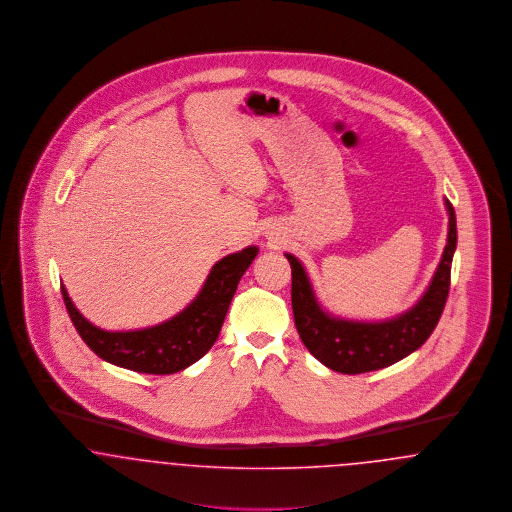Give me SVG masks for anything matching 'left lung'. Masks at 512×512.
<instances>
[{
  "label": "left lung",
  "instance_id": "1",
  "mask_svg": "<svg viewBox=\"0 0 512 512\" xmlns=\"http://www.w3.org/2000/svg\"><path fill=\"white\" fill-rule=\"evenodd\" d=\"M449 212V235L428 291L408 312L387 322H352L325 314L310 279L295 256L285 254L293 273V314L302 343L323 366L341 374H364L387 368L420 349L439 322L451 285V264L457 248V217Z\"/></svg>",
  "mask_w": 512,
  "mask_h": 512
}]
</instances>
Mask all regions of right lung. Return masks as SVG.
Masks as SVG:
<instances>
[{
  "label": "right lung",
  "mask_w": 512,
  "mask_h": 512,
  "mask_svg": "<svg viewBox=\"0 0 512 512\" xmlns=\"http://www.w3.org/2000/svg\"><path fill=\"white\" fill-rule=\"evenodd\" d=\"M256 254L258 248L248 246L219 260L200 295L183 312L148 329L104 331L84 320L63 285L61 295L82 341L100 358L140 374H175L189 368L212 349L237 285Z\"/></svg>",
  "instance_id": "obj_1"
}]
</instances>
